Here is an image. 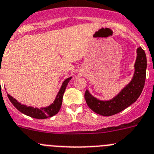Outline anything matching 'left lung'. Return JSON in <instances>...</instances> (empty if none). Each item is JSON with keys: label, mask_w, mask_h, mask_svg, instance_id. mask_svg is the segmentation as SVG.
I'll list each match as a JSON object with an SVG mask.
<instances>
[{"label": "left lung", "mask_w": 154, "mask_h": 154, "mask_svg": "<svg viewBox=\"0 0 154 154\" xmlns=\"http://www.w3.org/2000/svg\"><path fill=\"white\" fill-rule=\"evenodd\" d=\"M146 57L141 47L137 49V59L132 80L115 98L108 101H101L94 98L88 90L85 93V99L88 106L94 112L102 116H111L121 112L137 100L144 87L146 79Z\"/></svg>", "instance_id": "obj_1"}]
</instances>
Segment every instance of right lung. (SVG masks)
I'll use <instances>...</instances> for the list:
<instances>
[{
	"instance_id": "add662e5",
	"label": "right lung",
	"mask_w": 154,
	"mask_h": 154,
	"mask_svg": "<svg viewBox=\"0 0 154 154\" xmlns=\"http://www.w3.org/2000/svg\"><path fill=\"white\" fill-rule=\"evenodd\" d=\"M71 79L72 77H69L63 82L61 88L58 92L56 99L54 100L53 103H52L51 105H49V106L44 107V108H37L31 106H26V105H22L20 102H18L14 98H13L10 94H8V97L11 102L13 104V105L18 111H20L24 115H27V116L36 118V119H45V118H50V117H53V115H56L61 108L63 94H64L65 90H66L68 83L71 80Z\"/></svg>"
}]
</instances>
